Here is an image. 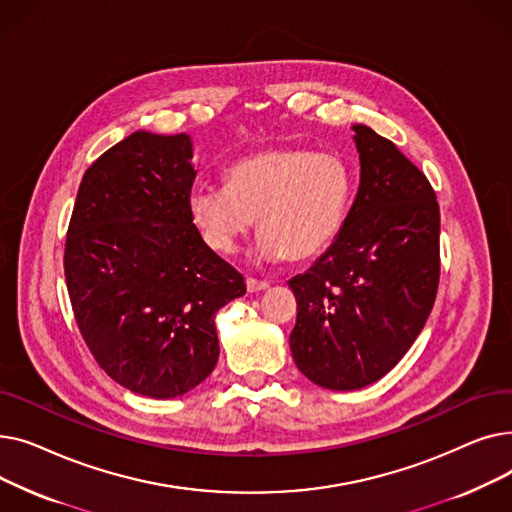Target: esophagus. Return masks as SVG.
Returning <instances> with one entry per match:
<instances>
[{
  "mask_svg": "<svg viewBox=\"0 0 512 512\" xmlns=\"http://www.w3.org/2000/svg\"><path fill=\"white\" fill-rule=\"evenodd\" d=\"M265 288H270V282L247 278V290H249V292H261V290H265Z\"/></svg>",
  "mask_w": 512,
  "mask_h": 512,
  "instance_id": "34e87169",
  "label": "esophagus"
}]
</instances>
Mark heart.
<instances>
[{
	"instance_id": "b5f03b06",
	"label": "heart",
	"mask_w": 512,
	"mask_h": 512,
	"mask_svg": "<svg viewBox=\"0 0 512 512\" xmlns=\"http://www.w3.org/2000/svg\"><path fill=\"white\" fill-rule=\"evenodd\" d=\"M353 186V170L338 153L274 147L238 159L226 184L197 182L188 211L207 245L222 255L236 251L257 218L261 259L303 261L336 238Z\"/></svg>"
}]
</instances>
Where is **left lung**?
<instances>
[{"label":"left lung","instance_id":"left-lung-1","mask_svg":"<svg viewBox=\"0 0 512 512\" xmlns=\"http://www.w3.org/2000/svg\"><path fill=\"white\" fill-rule=\"evenodd\" d=\"M361 182L330 249L288 286L297 297L292 359L328 390L378 382L405 357L440 282V207L425 174L355 124Z\"/></svg>","mask_w":512,"mask_h":512}]
</instances>
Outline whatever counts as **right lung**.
<instances>
[{"instance_id":"obj_1","label":"right lung","mask_w":512,"mask_h":512,"mask_svg":"<svg viewBox=\"0 0 512 512\" xmlns=\"http://www.w3.org/2000/svg\"><path fill=\"white\" fill-rule=\"evenodd\" d=\"M188 134L145 130L107 149L78 186L64 274L91 355L149 398L199 386L220 357L215 313L247 292L188 211Z\"/></svg>"}]
</instances>
